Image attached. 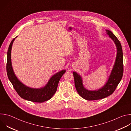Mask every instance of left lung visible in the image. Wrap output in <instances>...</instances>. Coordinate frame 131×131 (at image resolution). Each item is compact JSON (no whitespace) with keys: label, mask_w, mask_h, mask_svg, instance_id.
Wrapping results in <instances>:
<instances>
[{"label":"left lung","mask_w":131,"mask_h":131,"mask_svg":"<svg viewBox=\"0 0 131 131\" xmlns=\"http://www.w3.org/2000/svg\"><path fill=\"white\" fill-rule=\"evenodd\" d=\"M109 37L113 40L117 47L116 61L108 81L104 86L97 91H90L84 88L81 77L76 72H73L74 85L81 97L88 101L97 100L105 98L113 94L120 82L123 73V52L120 42L116 36L109 30H106Z\"/></svg>","instance_id":"left-lung-1"}]
</instances>
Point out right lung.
<instances>
[{
	"label": "right lung",
	"mask_w": 131,
	"mask_h": 131,
	"mask_svg": "<svg viewBox=\"0 0 131 131\" xmlns=\"http://www.w3.org/2000/svg\"><path fill=\"white\" fill-rule=\"evenodd\" d=\"M15 38L11 41L7 52L6 68L7 75L10 81L12 84L18 95L24 100L36 103H42L49 100L57 91L59 82L63 74L66 72V70L60 71L54 74L43 88L33 89L25 85L15 76L12 67L11 52L12 44Z\"/></svg>",
	"instance_id": "obj_1"
}]
</instances>
